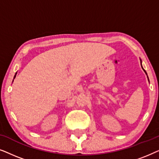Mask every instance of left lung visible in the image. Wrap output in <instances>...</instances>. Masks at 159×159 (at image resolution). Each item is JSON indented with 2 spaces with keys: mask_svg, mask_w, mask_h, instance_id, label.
<instances>
[{
  "mask_svg": "<svg viewBox=\"0 0 159 159\" xmlns=\"http://www.w3.org/2000/svg\"><path fill=\"white\" fill-rule=\"evenodd\" d=\"M144 71H145V73H146V71H145V69H144ZM146 75H147V73H146Z\"/></svg>",
  "mask_w": 159,
  "mask_h": 159,
  "instance_id": "obj_1",
  "label": "left lung"
}]
</instances>
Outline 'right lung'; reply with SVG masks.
<instances>
[{
	"instance_id": "add662e5",
	"label": "right lung",
	"mask_w": 159,
	"mask_h": 159,
	"mask_svg": "<svg viewBox=\"0 0 159 159\" xmlns=\"http://www.w3.org/2000/svg\"><path fill=\"white\" fill-rule=\"evenodd\" d=\"M16 75H15V76H14V78H15V77H16Z\"/></svg>"
}]
</instances>
